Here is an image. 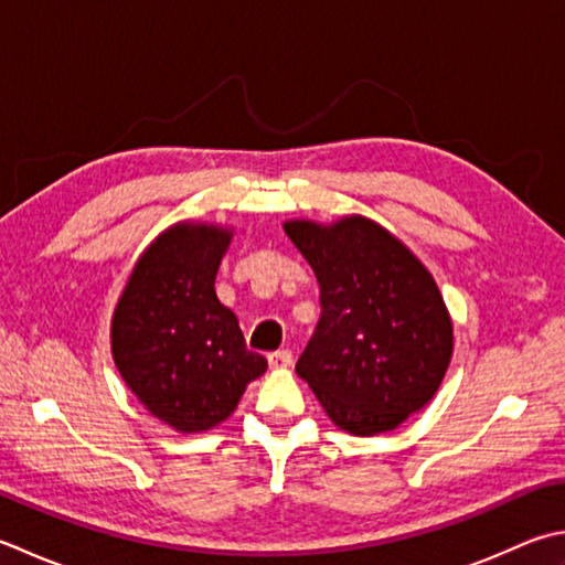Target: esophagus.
<instances>
[{
	"label": "esophagus",
	"instance_id": "esophagus-1",
	"mask_svg": "<svg viewBox=\"0 0 565 565\" xmlns=\"http://www.w3.org/2000/svg\"><path fill=\"white\" fill-rule=\"evenodd\" d=\"M267 360H269L271 370H284L294 362V355H291V350H276V352H269Z\"/></svg>",
	"mask_w": 565,
	"mask_h": 565
}]
</instances>
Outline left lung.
I'll list each match as a JSON object with an SVG mask.
<instances>
[{
	"label": "left lung",
	"instance_id": "1",
	"mask_svg": "<svg viewBox=\"0 0 565 565\" xmlns=\"http://www.w3.org/2000/svg\"><path fill=\"white\" fill-rule=\"evenodd\" d=\"M320 286V320L296 362L333 424L374 436L424 408L452 355L434 276L402 239L362 215L284 223Z\"/></svg>",
	"mask_w": 565,
	"mask_h": 565
}]
</instances>
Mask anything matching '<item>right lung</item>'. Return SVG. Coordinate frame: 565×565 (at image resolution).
<instances>
[{"mask_svg": "<svg viewBox=\"0 0 565 565\" xmlns=\"http://www.w3.org/2000/svg\"><path fill=\"white\" fill-rule=\"evenodd\" d=\"M232 230L179 223L137 259L113 316V358L151 416L179 434L223 424L267 360L247 350L215 276Z\"/></svg>", "mask_w": 565, "mask_h": 565, "instance_id": "obj_1", "label": "right lung"}]
</instances>
